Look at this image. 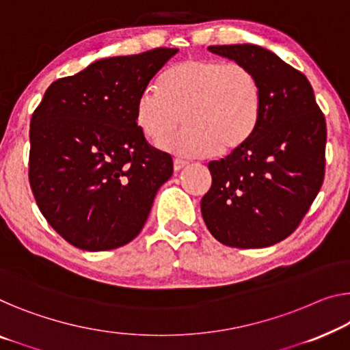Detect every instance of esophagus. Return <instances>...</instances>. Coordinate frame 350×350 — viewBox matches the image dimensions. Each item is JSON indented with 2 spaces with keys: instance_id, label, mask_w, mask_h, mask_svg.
I'll list each match as a JSON object with an SVG mask.
<instances>
[{
  "instance_id": "34e87169",
  "label": "esophagus",
  "mask_w": 350,
  "mask_h": 350,
  "mask_svg": "<svg viewBox=\"0 0 350 350\" xmlns=\"http://www.w3.org/2000/svg\"><path fill=\"white\" fill-rule=\"evenodd\" d=\"M187 165H189V163H187L185 160H179V159H176V160H174V163H173V166H174V171H180L182 168H185Z\"/></svg>"
}]
</instances>
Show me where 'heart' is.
I'll use <instances>...</instances> for the list:
<instances>
[{"mask_svg": "<svg viewBox=\"0 0 350 350\" xmlns=\"http://www.w3.org/2000/svg\"><path fill=\"white\" fill-rule=\"evenodd\" d=\"M260 85L250 67L212 58H187L139 94L137 125L152 143L161 141L185 116L186 129L161 144L166 152L201 159L243 146L258 125Z\"/></svg>", "mask_w": 350, "mask_h": 350, "instance_id": "heart-1", "label": "heart"}]
</instances>
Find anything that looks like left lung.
I'll use <instances>...</instances> for the list:
<instances>
[{
    "instance_id": "left-lung-1",
    "label": "left lung",
    "mask_w": 350,
    "mask_h": 350,
    "mask_svg": "<svg viewBox=\"0 0 350 350\" xmlns=\"http://www.w3.org/2000/svg\"><path fill=\"white\" fill-rule=\"evenodd\" d=\"M250 67L260 85L258 125L247 143L208 163L201 200L206 226L223 245L264 248L295 231L325 174L327 125L308 78L259 45H211Z\"/></svg>"
}]
</instances>
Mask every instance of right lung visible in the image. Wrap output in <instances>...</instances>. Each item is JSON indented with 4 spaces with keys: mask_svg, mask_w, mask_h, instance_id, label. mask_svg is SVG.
<instances>
[{
    "mask_svg": "<svg viewBox=\"0 0 350 350\" xmlns=\"http://www.w3.org/2000/svg\"><path fill=\"white\" fill-rule=\"evenodd\" d=\"M177 49L92 62L53 81L29 127V185L42 215L88 252L119 248L142 232L173 159L139 132L143 90Z\"/></svg>",
    "mask_w": 350,
    "mask_h": 350,
    "instance_id": "1",
    "label": "right lung"
}]
</instances>
